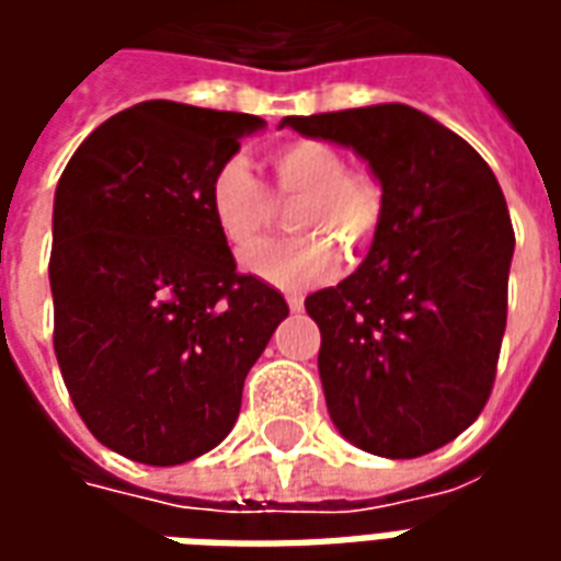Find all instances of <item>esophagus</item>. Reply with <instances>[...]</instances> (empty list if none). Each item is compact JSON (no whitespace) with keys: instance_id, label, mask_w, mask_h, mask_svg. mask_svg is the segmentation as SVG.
I'll use <instances>...</instances> for the list:
<instances>
[{"instance_id":"obj_1","label":"esophagus","mask_w":561,"mask_h":561,"mask_svg":"<svg viewBox=\"0 0 561 561\" xmlns=\"http://www.w3.org/2000/svg\"><path fill=\"white\" fill-rule=\"evenodd\" d=\"M285 300H288V309H291V312H300V309H304V294H288Z\"/></svg>"}]
</instances>
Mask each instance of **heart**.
<instances>
[{
	"mask_svg": "<svg viewBox=\"0 0 561 561\" xmlns=\"http://www.w3.org/2000/svg\"><path fill=\"white\" fill-rule=\"evenodd\" d=\"M270 192L240 159L221 161L207 188L209 216L231 249H248L275 218V204L297 199L300 238L271 241L243 255L245 273L282 291H306L340 267V252H364L385 219V188L328 140H285L267 152Z\"/></svg>",
	"mask_w": 561,
	"mask_h": 561,
	"instance_id": "1",
	"label": "heart"
}]
</instances>
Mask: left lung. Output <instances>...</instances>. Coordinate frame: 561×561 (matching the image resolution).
Segmentation results:
<instances>
[{"instance_id": "1", "label": "left lung", "mask_w": 561, "mask_h": 561, "mask_svg": "<svg viewBox=\"0 0 561 561\" xmlns=\"http://www.w3.org/2000/svg\"><path fill=\"white\" fill-rule=\"evenodd\" d=\"M354 147L385 188L366 261L306 297L328 412L369 454L412 459L469 430L493 393L514 228L490 164L409 104L285 116Z\"/></svg>"}]
</instances>
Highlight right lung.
I'll use <instances>...</instances> for the list:
<instances>
[{
    "instance_id": "right-lung-1",
    "label": "right lung",
    "mask_w": 561,
    "mask_h": 561,
    "mask_svg": "<svg viewBox=\"0 0 561 561\" xmlns=\"http://www.w3.org/2000/svg\"><path fill=\"white\" fill-rule=\"evenodd\" d=\"M261 116L144 102L83 140L54 201V352L90 433L176 466L231 433L288 304L240 273L207 188Z\"/></svg>"
}]
</instances>
